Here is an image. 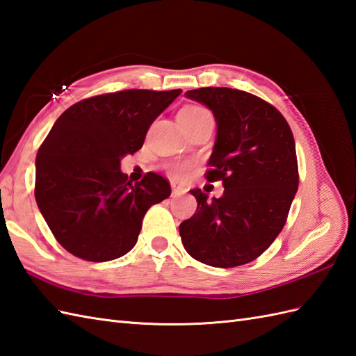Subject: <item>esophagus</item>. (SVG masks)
Segmentation results:
<instances>
[{
  "mask_svg": "<svg viewBox=\"0 0 356 356\" xmlns=\"http://www.w3.org/2000/svg\"><path fill=\"white\" fill-rule=\"evenodd\" d=\"M171 189H172V197H179L185 193V188H181L176 184H171Z\"/></svg>",
  "mask_w": 356,
  "mask_h": 356,
  "instance_id": "1",
  "label": "esophagus"
}]
</instances>
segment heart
Listing matches in <instances>:
<instances>
[{
  "label": "heart",
  "instance_id": "heart-1",
  "mask_svg": "<svg viewBox=\"0 0 356 356\" xmlns=\"http://www.w3.org/2000/svg\"><path fill=\"white\" fill-rule=\"evenodd\" d=\"M204 117H211V113L204 109L202 106H197V104H189L181 107L179 115H177V120L181 121H186V122H194L202 120ZM189 171V163L186 162H177L171 167V175L177 177V179H184Z\"/></svg>",
  "mask_w": 356,
  "mask_h": 356
}]
</instances>
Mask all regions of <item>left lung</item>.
Here are the masks:
<instances>
[{
	"mask_svg": "<svg viewBox=\"0 0 356 356\" xmlns=\"http://www.w3.org/2000/svg\"><path fill=\"white\" fill-rule=\"evenodd\" d=\"M185 97L217 122L206 172L225 193L191 189L194 216L179 227L185 250L206 266L230 268L266 252L282 230L299 186L296 144L285 118L267 102L230 88H200Z\"/></svg>",
	"mask_w": 356,
	"mask_h": 356,
	"instance_id": "obj_1",
	"label": "left lung"
}]
</instances>
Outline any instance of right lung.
<instances>
[{
  "label": "right lung",
  "instance_id": "1",
  "mask_svg": "<svg viewBox=\"0 0 356 356\" xmlns=\"http://www.w3.org/2000/svg\"><path fill=\"white\" fill-rule=\"evenodd\" d=\"M180 94L121 90L81 100L57 118L36 156L35 197L65 250L106 262L134 249L145 212L171 188L156 172L131 185L121 159L143 147L153 121Z\"/></svg>",
  "mask_w": 356,
  "mask_h": 356
}]
</instances>
